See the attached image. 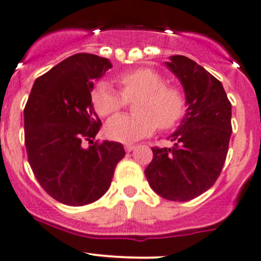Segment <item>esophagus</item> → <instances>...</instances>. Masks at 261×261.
<instances>
[{"instance_id": "1", "label": "esophagus", "mask_w": 261, "mask_h": 261, "mask_svg": "<svg viewBox=\"0 0 261 261\" xmlns=\"http://www.w3.org/2000/svg\"><path fill=\"white\" fill-rule=\"evenodd\" d=\"M134 149H135V145H133V144H126V145H125V150L127 151V153L133 151Z\"/></svg>"}]
</instances>
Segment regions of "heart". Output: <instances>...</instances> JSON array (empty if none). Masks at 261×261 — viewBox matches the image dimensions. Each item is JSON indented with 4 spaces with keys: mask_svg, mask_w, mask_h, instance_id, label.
Returning a JSON list of instances; mask_svg holds the SVG:
<instances>
[{
    "mask_svg": "<svg viewBox=\"0 0 261 261\" xmlns=\"http://www.w3.org/2000/svg\"><path fill=\"white\" fill-rule=\"evenodd\" d=\"M121 93L106 83L97 85L92 94L94 110L99 116H111L134 102L136 115H118L105 127L106 135L115 141L133 143L155 131L156 126L169 128L176 125L185 111L181 90L166 85V79L151 69H136L116 77Z\"/></svg>",
    "mask_w": 261,
    "mask_h": 261,
    "instance_id": "b5f03b06",
    "label": "heart"
}]
</instances>
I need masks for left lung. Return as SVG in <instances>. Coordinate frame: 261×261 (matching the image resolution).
<instances>
[{"mask_svg":"<svg viewBox=\"0 0 261 261\" xmlns=\"http://www.w3.org/2000/svg\"><path fill=\"white\" fill-rule=\"evenodd\" d=\"M166 66L184 87L187 110L169 136L172 148H153L145 169L151 189L171 201H187L211 189L223 168L232 134L231 102L223 85L185 56Z\"/></svg>","mask_w":261,"mask_h":261,"instance_id":"obj_1","label":"left lung"}]
</instances>
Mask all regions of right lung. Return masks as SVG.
<instances>
[{
    "instance_id": "1",
    "label": "right lung",
    "mask_w": 261,
    "mask_h": 261,
    "mask_svg": "<svg viewBox=\"0 0 261 261\" xmlns=\"http://www.w3.org/2000/svg\"><path fill=\"white\" fill-rule=\"evenodd\" d=\"M112 67L108 58L77 53L38 77L24 110L28 161L40 186L66 205L82 206L102 198L123 145L107 141L84 146L102 122L92 103L93 82Z\"/></svg>"
}]
</instances>
